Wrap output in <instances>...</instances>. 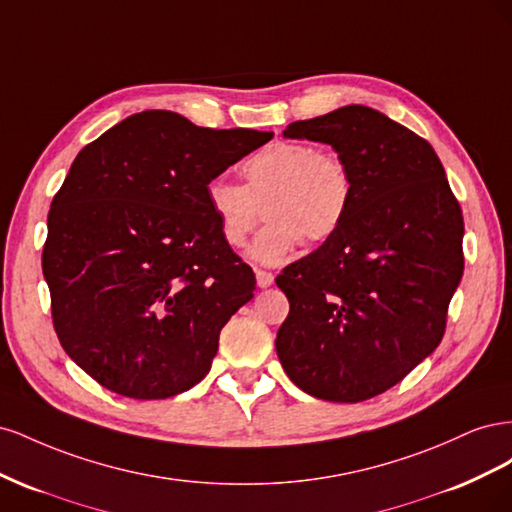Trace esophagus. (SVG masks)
Masks as SVG:
<instances>
[{"instance_id":"34e87169","label":"esophagus","mask_w":512,"mask_h":512,"mask_svg":"<svg viewBox=\"0 0 512 512\" xmlns=\"http://www.w3.org/2000/svg\"><path fill=\"white\" fill-rule=\"evenodd\" d=\"M273 280H275L273 273L256 269V286H258V288H269V286L273 284Z\"/></svg>"}]
</instances>
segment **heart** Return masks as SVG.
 I'll return each mask as SVG.
<instances>
[{
    "label": "heart",
    "instance_id": "b5f03b06",
    "mask_svg": "<svg viewBox=\"0 0 512 512\" xmlns=\"http://www.w3.org/2000/svg\"><path fill=\"white\" fill-rule=\"evenodd\" d=\"M245 185L213 179L205 196L228 247H243L260 207L267 226L247 250L260 265H280L305 239L320 243L342 226L352 196L348 166L309 143L275 141L241 164Z\"/></svg>",
    "mask_w": 512,
    "mask_h": 512
}]
</instances>
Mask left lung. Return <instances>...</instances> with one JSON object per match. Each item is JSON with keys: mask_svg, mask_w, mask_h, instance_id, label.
I'll return each instance as SVG.
<instances>
[{"mask_svg": "<svg viewBox=\"0 0 512 512\" xmlns=\"http://www.w3.org/2000/svg\"><path fill=\"white\" fill-rule=\"evenodd\" d=\"M286 138L331 145L348 166L346 218L277 275L290 314L275 350L307 395L356 404L438 348L463 275V215L433 147L376 108L294 121Z\"/></svg>", "mask_w": 512, "mask_h": 512, "instance_id": "left-lung-1", "label": "left lung"}]
</instances>
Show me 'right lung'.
<instances>
[{
	"label": "right lung",
	"mask_w": 512,
	"mask_h": 512,
	"mask_svg": "<svg viewBox=\"0 0 512 512\" xmlns=\"http://www.w3.org/2000/svg\"><path fill=\"white\" fill-rule=\"evenodd\" d=\"M273 132L143 111L81 149L55 194L42 273L66 354L104 389L166 399L203 380L254 297L205 188Z\"/></svg>",
	"instance_id": "obj_1"
}]
</instances>
